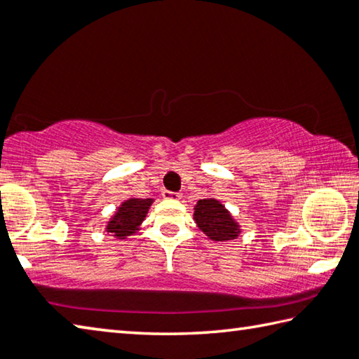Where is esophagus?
Returning <instances> with one entry per match:
<instances>
[{"mask_svg": "<svg viewBox=\"0 0 359 359\" xmlns=\"http://www.w3.org/2000/svg\"><path fill=\"white\" fill-rule=\"evenodd\" d=\"M163 198H166V199H180L182 198V194L180 193H177V191H169V190H163Z\"/></svg>", "mask_w": 359, "mask_h": 359, "instance_id": "1", "label": "esophagus"}]
</instances>
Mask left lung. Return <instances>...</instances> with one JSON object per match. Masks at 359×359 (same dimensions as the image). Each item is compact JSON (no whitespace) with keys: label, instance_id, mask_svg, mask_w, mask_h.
I'll list each match as a JSON object with an SVG mask.
<instances>
[{"label":"left lung","instance_id":"1","mask_svg":"<svg viewBox=\"0 0 359 359\" xmlns=\"http://www.w3.org/2000/svg\"><path fill=\"white\" fill-rule=\"evenodd\" d=\"M194 222L212 241L236 239L239 234V224L233 220L223 204L212 198L199 199L194 205Z\"/></svg>","mask_w":359,"mask_h":359}]
</instances>
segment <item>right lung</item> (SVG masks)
<instances>
[{
    "mask_svg": "<svg viewBox=\"0 0 359 359\" xmlns=\"http://www.w3.org/2000/svg\"><path fill=\"white\" fill-rule=\"evenodd\" d=\"M151 199L131 198L120 205L117 214L107 224V233H112L117 239H125L126 236L136 233L139 224L147 215Z\"/></svg>",
    "mask_w": 359,
    "mask_h": 359,
    "instance_id": "1",
    "label": "right lung"
}]
</instances>
